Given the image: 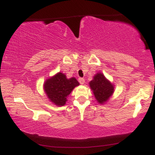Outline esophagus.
<instances>
[{
	"label": "esophagus",
	"instance_id": "1",
	"mask_svg": "<svg viewBox=\"0 0 155 155\" xmlns=\"http://www.w3.org/2000/svg\"><path fill=\"white\" fill-rule=\"evenodd\" d=\"M78 81H79V82L81 84H83L84 83V78H79V79H78Z\"/></svg>",
	"mask_w": 155,
	"mask_h": 155
}]
</instances>
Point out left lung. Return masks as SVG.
<instances>
[{
  "mask_svg": "<svg viewBox=\"0 0 155 155\" xmlns=\"http://www.w3.org/2000/svg\"><path fill=\"white\" fill-rule=\"evenodd\" d=\"M89 84L94 93L95 99L101 104L107 102L114 92V84L101 73H97Z\"/></svg>",
  "mask_w": 155,
  "mask_h": 155,
  "instance_id": "obj_1",
  "label": "left lung"
}]
</instances>
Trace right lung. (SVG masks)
Masks as SVG:
<instances>
[{
	"mask_svg": "<svg viewBox=\"0 0 155 155\" xmlns=\"http://www.w3.org/2000/svg\"><path fill=\"white\" fill-rule=\"evenodd\" d=\"M79 84L75 78L68 79L65 74L58 73L46 80L44 84V90L51 102L61 107L65 104L68 96Z\"/></svg>",
	"mask_w": 155,
	"mask_h": 155,
	"instance_id": "right-lung-1",
	"label": "right lung"
}]
</instances>
